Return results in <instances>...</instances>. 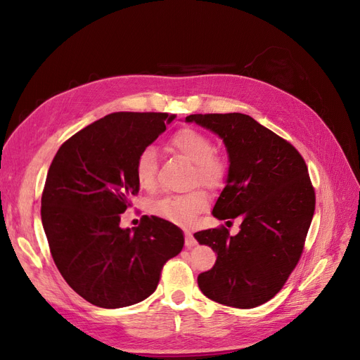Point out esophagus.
Listing matches in <instances>:
<instances>
[{
  "mask_svg": "<svg viewBox=\"0 0 360 360\" xmlns=\"http://www.w3.org/2000/svg\"><path fill=\"white\" fill-rule=\"evenodd\" d=\"M195 245H197V240H195V237H193L191 233L184 234V246H186L188 249H191V248H193Z\"/></svg>",
  "mask_w": 360,
  "mask_h": 360,
  "instance_id": "obj_1",
  "label": "esophagus"
}]
</instances>
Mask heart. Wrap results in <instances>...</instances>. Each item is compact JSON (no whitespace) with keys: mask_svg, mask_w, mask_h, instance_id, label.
I'll return each instance as SVG.
<instances>
[{"mask_svg":"<svg viewBox=\"0 0 360 360\" xmlns=\"http://www.w3.org/2000/svg\"><path fill=\"white\" fill-rule=\"evenodd\" d=\"M171 146L184 158L193 162V181L202 183L204 186L216 189L222 186L226 177L225 159L213 151L214 146L209 135L193 127L177 130L171 136ZM135 179L141 188L153 191L158 183V153L155 147H146L135 162ZM209 205V197L202 189H193L183 195H169L153 202L151 212L171 224L189 226L195 224L201 212Z\"/></svg>","mask_w":360,"mask_h":360,"instance_id":"1","label":"heart"}]
</instances>
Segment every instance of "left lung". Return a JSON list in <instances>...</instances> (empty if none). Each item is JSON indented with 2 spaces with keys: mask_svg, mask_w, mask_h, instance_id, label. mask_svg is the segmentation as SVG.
Segmentation results:
<instances>
[{
  "mask_svg": "<svg viewBox=\"0 0 360 360\" xmlns=\"http://www.w3.org/2000/svg\"><path fill=\"white\" fill-rule=\"evenodd\" d=\"M186 122L219 136L230 160L213 216L242 219L236 236L225 226L193 234L217 254L213 269L200 274L198 287L225 307L255 308L279 292L300 259L315 210L307 163L246 114H193Z\"/></svg>",
  "mask_w": 360,
  "mask_h": 360,
  "instance_id": "1",
  "label": "left lung"
}]
</instances>
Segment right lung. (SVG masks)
Masks as SVG:
<instances>
[{"mask_svg": "<svg viewBox=\"0 0 360 360\" xmlns=\"http://www.w3.org/2000/svg\"><path fill=\"white\" fill-rule=\"evenodd\" d=\"M176 115L114 112L64 143L41 195V224L53 263L86 302L115 309L153 294L163 264L180 254L183 231L158 216L122 228L139 191L135 162Z\"/></svg>", "mask_w": 360, "mask_h": 360, "instance_id": "right-lung-1", "label": "right lung"}]
</instances>
